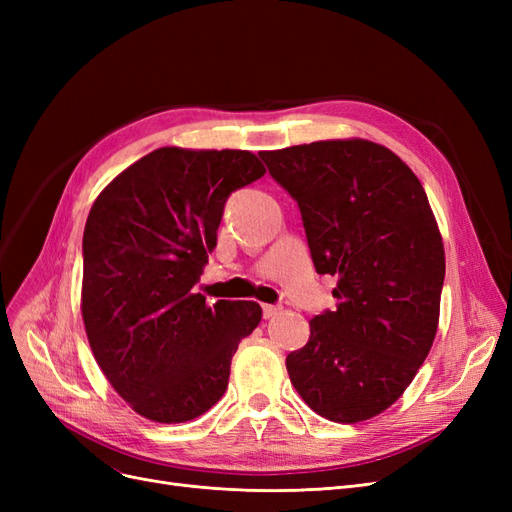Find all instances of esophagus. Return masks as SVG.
I'll return each instance as SVG.
<instances>
[{"label": "esophagus", "instance_id": "obj_1", "mask_svg": "<svg viewBox=\"0 0 512 512\" xmlns=\"http://www.w3.org/2000/svg\"><path fill=\"white\" fill-rule=\"evenodd\" d=\"M280 305H271V303H265V305H262V316H265V318H273V316H277V314H280Z\"/></svg>", "mask_w": 512, "mask_h": 512}]
</instances>
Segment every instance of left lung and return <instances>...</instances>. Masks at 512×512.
I'll return each instance as SVG.
<instances>
[{
	"label": "left lung",
	"mask_w": 512,
	"mask_h": 512,
	"mask_svg": "<svg viewBox=\"0 0 512 512\" xmlns=\"http://www.w3.org/2000/svg\"><path fill=\"white\" fill-rule=\"evenodd\" d=\"M260 158L297 200L316 271L337 275V309L309 320V342L286 356L290 382L329 421H367L408 389L438 331L444 245L427 194L363 138Z\"/></svg>",
	"instance_id": "1"
}]
</instances>
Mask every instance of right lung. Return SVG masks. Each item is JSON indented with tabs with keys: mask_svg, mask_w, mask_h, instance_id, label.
I'll return each instance as SVG.
<instances>
[{
	"mask_svg": "<svg viewBox=\"0 0 512 512\" xmlns=\"http://www.w3.org/2000/svg\"><path fill=\"white\" fill-rule=\"evenodd\" d=\"M267 170L250 151L162 147L123 170L89 211L81 312L91 352L130 408L185 423L224 395L254 301L196 292L228 196Z\"/></svg>",
	"mask_w": 512,
	"mask_h": 512,
	"instance_id": "1",
	"label": "right lung"
}]
</instances>
